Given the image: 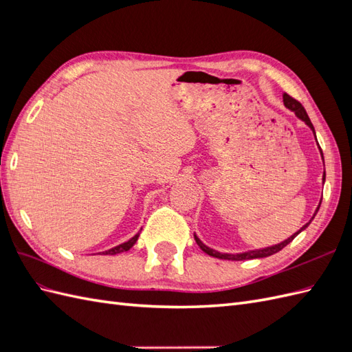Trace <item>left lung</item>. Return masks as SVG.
<instances>
[{
  "label": "left lung",
  "instance_id": "obj_1",
  "mask_svg": "<svg viewBox=\"0 0 352 352\" xmlns=\"http://www.w3.org/2000/svg\"><path fill=\"white\" fill-rule=\"evenodd\" d=\"M283 104H285V107H286L287 110L294 111V113H295V116L298 117V119L302 120L308 127H310V129H311V131H313V133H314V138H316L314 126H313V123H311V120H310V117H308V114H307L305 109H304L302 105H301V102H300V101H296V100H294V98H292V97H289V95H287V94H283ZM316 141H317V138H316ZM317 146H318V150H320V145H318V142H317ZM320 155H322V158H323V153H322V150H320ZM323 164H324V160H323ZM324 179H326V172H323V184H324ZM320 204H322V201L318 202V206H317V208H316V211H314L313 217L310 219V221L305 223V225H304L300 230L295 232L294 235H291V236L287 238V239H285V241H282V242H279V243H276V245H270V247H265V248L250 250V251L236 252V254H229V252H220V251H217V250H212V248L207 247V245L197 236V233H194V238H195L197 243L199 245V248H201L202 251H204L206 254L211 255V257H214V258H220V260H232V261L252 260V258H264V257H269V255H273V254H276V252H279L280 250H283L287 243H289L294 238H296V235H300V233H301L302 230H305V229H307V226L310 225L311 220L314 219V216L317 214L318 208H320Z\"/></svg>",
  "mask_w": 352,
  "mask_h": 352
}]
</instances>
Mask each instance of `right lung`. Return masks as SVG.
<instances>
[{"label": "right lung", "mask_w": 352, "mask_h": 352, "mask_svg": "<svg viewBox=\"0 0 352 352\" xmlns=\"http://www.w3.org/2000/svg\"><path fill=\"white\" fill-rule=\"evenodd\" d=\"M141 230H142V229H141ZM138 238H140V232H138L136 235H135L133 238H131L129 241H126V242H123V243H120V245H117V247H114V248H110V250H107V251H102V252H98V254H101V255H116V254L129 251V250L133 247V245L136 243Z\"/></svg>", "instance_id": "obj_1"}]
</instances>
